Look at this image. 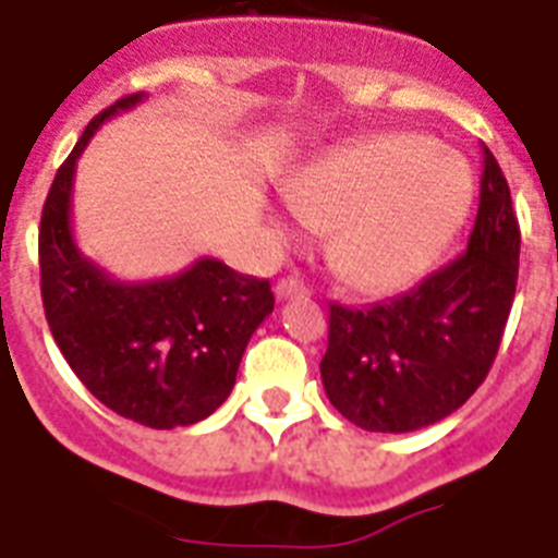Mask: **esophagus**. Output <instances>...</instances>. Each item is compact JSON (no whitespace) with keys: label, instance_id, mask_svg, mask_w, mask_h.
<instances>
[{"label":"esophagus","instance_id":"esophagus-1","mask_svg":"<svg viewBox=\"0 0 558 558\" xmlns=\"http://www.w3.org/2000/svg\"><path fill=\"white\" fill-rule=\"evenodd\" d=\"M307 287H304V280L299 278H280L278 287H275V295H278L280 301L283 299H295V295H307Z\"/></svg>","mask_w":558,"mask_h":558}]
</instances>
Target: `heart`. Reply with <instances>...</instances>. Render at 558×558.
Wrapping results in <instances>:
<instances>
[{
	"label": "heart",
	"mask_w": 558,
	"mask_h": 558,
	"mask_svg": "<svg viewBox=\"0 0 558 558\" xmlns=\"http://www.w3.org/2000/svg\"><path fill=\"white\" fill-rule=\"evenodd\" d=\"M295 216L328 233V266L357 292L408 287L468 216V168L423 135H381L333 153L287 189Z\"/></svg>",
	"instance_id": "b5f03b06"
}]
</instances>
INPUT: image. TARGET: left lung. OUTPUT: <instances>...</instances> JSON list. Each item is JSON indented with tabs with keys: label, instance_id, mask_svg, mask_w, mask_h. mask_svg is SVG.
I'll use <instances>...</instances> for the list:
<instances>
[{
	"label": "left lung",
	"instance_id": "obj_1",
	"mask_svg": "<svg viewBox=\"0 0 558 558\" xmlns=\"http://www.w3.org/2000/svg\"><path fill=\"white\" fill-rule=\"evenodd\" d=\"M521 230L497 159L485 150L468 251L414 290L373 307L331 304L322 384L366 432H416L468 402L497 357L518 287Z\"/></svg>",
	"mask_w": 558,
	"mask_h": 558
}]
</instances>
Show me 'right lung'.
Masks as SVG:
<instances>
[{
    "instance_id": "obj_1",
    "label": "right lung",
    "mask_w": 558,
    "mask_h": 558,
    "mask_svg": "<svg viewBox=\"0 0 558 558\" xmlns=\"http://www.w3.org/2000/svg\"><path fill=\"white\" fill-rule=\"evenodd\" d=\"M123 97L82 132L40 216V295L70 369L102 405L150 428L201 423L236 384L251 333L275 311L268 280L201 257L180 275L118 280L73 239L70 206L82 150L102 123L138 106Z\"/></svg>"
}]
</instances>
